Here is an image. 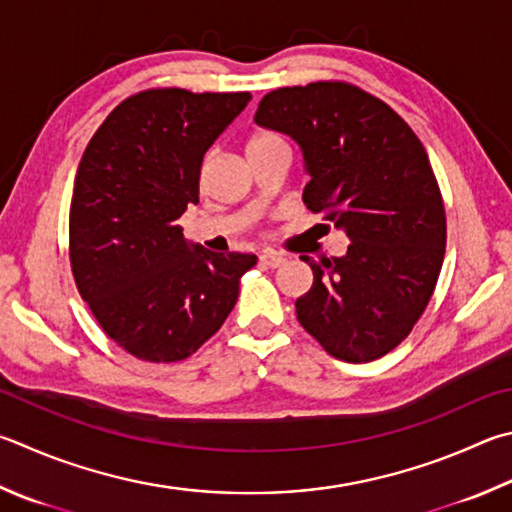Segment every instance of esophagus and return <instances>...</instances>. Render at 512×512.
I'll list each match as a JSON object with an SVG mask.
<instances>
[{
    "mask_svg": "<svg viewBox=\"0 0 512 512\" xmlns=\"http://www.w3.org/2000/svg\"><path fill=\"white\" fill-rule=\"evenodd\" d=\"M259 262L268 268H280L286 262V257L280 253H262L259 255Z\"/></svg>",
    "mask_w": 512,
    "mask_h": 512,
    "instance_id": "1",
    "label": "esophagus"
}]
</instances>
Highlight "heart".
<instances>
[{"label":"heart","instance_id":"heart-1","mask_svg":"<svg viewBox=\"0 0 512 512\" xmlns=\"http://www.w3.org/2000/svg\"><path fill=\"white\" fill-rule=\"evenodd\" d=\"M282 138L273 134V132H257L248 138V145H246V152H253V150H259V147H268L273 143H280Z\"/></svg>","mask_w":512,"mask_h":512}]
</instances>
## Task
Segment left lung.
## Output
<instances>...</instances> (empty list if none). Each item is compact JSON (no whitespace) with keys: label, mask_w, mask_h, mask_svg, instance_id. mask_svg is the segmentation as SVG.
<instances>
[{"label":"left lung","mask_w":512,"mask_h":512,"mask_svg":"<svg viewBox=\"0 0 512 512\" xmlns=\"http://www.w3.org/2000/svg\"><path fill=\"white\" fill-rule=\"evenodd\" d=\"M255 123L300 145L311 179L302 201L351 241L342 257H302L313 286L297 297V320L333 358L385 356L421 318L445 255L425 147L392 107L347 82L275 89Z\"/></svg>","instance_id":"left-lung-1"}]
</instances>
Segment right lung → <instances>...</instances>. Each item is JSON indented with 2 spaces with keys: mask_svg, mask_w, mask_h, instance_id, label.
Segmentation results:
<instances>
[{
  "mask_svg": "<svg viewBox=\"0 0 512 512\" xmlns=\"http://www.w3.org/2000/svg\"><path fill=\"white\" fill-rule=\"evenodd\" d=\"M150 89L120 102L73 183L71 271L107 336L132 356L176 362L215 336L255 255L210 253L176 226L199 203L203 156L250 102Z\"/></svg>",
  "mask_w": 512,
  "mask_h": 512,
  "instance_id": "obj_1",
  "label": "right lung"
}]
</instances>
